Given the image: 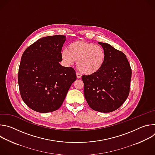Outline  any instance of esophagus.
I'll return each instance as SVG.
<instances>
[{
	"label": "esophagus",
	"mask_w": 155,
	"mask_h": 155,
	"mask_svg": "<svg viewBox=\"0 0 155 155\" xmlns=\"http://www.w3.org/2000/svg\"><path fill=\"white\" fill-rule=\"evenodd\" d=\"M76 75H77V78H80L81 77V74H80L78 73V72L76 73Z\"/></svg>",
	"instance_id": "esophagus-1"
}]
</instances>
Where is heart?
<instances>
[{
    "instance_id": "obj_1",
    "label": "heart",
    "mask_w": 155,
    "mask_h": 155,
    "mask_svg": "<svg viewBox=\"0 0 155 155\" xmlns=\"http://www.w3.org/2000/svg\"><path fill=\"white\" fill-rule=\"evenodd\" d=\"M64 62L68 65L77 61V68L85 75H93L102 67L105 59L103 48L94 43L76 41L68 46V50L61 52Z\"/></svg>"
}]
</instances>
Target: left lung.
Returning <instances> with one entry per match:
<instances>
[{
  "label": "left lung",
  "mask_w": 155,
  "mask_h": 155,
  "mask_svg": "<svg viewBox=\"0 0 155 155\" xmlns=\"http://www.w3.org/2000/svg\"><path fill=\"white\" fill-rule=\"evenodd\" d=\"M105 53L101 69L90 75H83L84 95L96 111L108 113L117 110L129 94L132 71L126 56L108 43L98 42Z\"/></svg>",
  "instance_id": "left-lung-1"
}]
</instances>
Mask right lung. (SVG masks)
Masks as SVG:
<instances>
[{"label":"right lung","mask_w":155,"mask_h":155,"mask_svg":"<svg viewBox=\"0 0 155 155\" xmlns=\"http://www.w3.org/2000/svg\"><path fill=\"white\" fill-rule=\"evenodd\" d=\"M65 41V36L62 35L43 37L22 55L19 89L24 102L35 112L48 113L60 108L77 79L73 68L59 64Z\"/></svg>","instance_id":"1"}]
</instances>
